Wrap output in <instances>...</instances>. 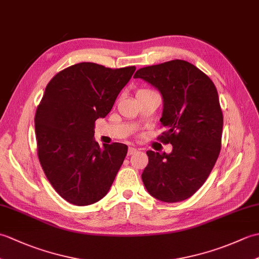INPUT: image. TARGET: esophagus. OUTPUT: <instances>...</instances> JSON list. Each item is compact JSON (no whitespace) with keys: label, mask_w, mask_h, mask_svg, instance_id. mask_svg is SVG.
<instances>
[{"label":"esophagus","mask_w":259,"mask_h":259,"mask_svg":"<svg viewBox=\"0 0 259 259\" xmlns=\"http://www.w3.org/2000/svg\"><path fill=\"white\" fill-rule=\"evenodd\" d=\"M136 152H137V149H136V148H134V147H129V149H128V156L134 155V153H136Z\"/></svg>","instance_id":"esophagus-1"}]
</instances>
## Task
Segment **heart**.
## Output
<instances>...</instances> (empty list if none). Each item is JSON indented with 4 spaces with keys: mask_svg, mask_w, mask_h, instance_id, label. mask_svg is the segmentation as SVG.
I'll use <instances>...</instances> for the list:
<instances>
[{
    "mask_svg": "<svg viewBox=\"0 0 259 259\" xmlns=\"http://www.w3.org/2000/svg\"><path fill=\"white\" fill-rule=\"evenodd\" d=\"M139 91H145V90H139Z\"/></svg>",
    "mask_w": 259,
    "mask_h": 259,
    "instance_id": "b5f03b06",
    "label": "heart"
}]
</instances>
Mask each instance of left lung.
<instances>
[{
	"mask_svg": "<svg viewBox=\"0 0 259 259\" xmlns=\"http://www.w3.org/2000/svg\"><path fill=\"white\" fill-rule=\"evenodd\" d=\"M134 78L153 85L163 99L160 136L172 151H147L149 162L141 175L148 192L164 202L191 197L207 180L222 147L223 112L209 76L184 60L141 68Z\"/></svg>",
	"mask_w": 259,
	"mask_h": 259,
	"instance_id": "1",
	"label": "left lung"
}]
</instances>
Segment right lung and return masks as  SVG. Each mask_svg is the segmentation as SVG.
<instances>
[{
	"label": "right lung",
	"instance_id": "right-lung-1",
	"mask_svg": "<svg viewBox=\"0 0 259 259\" xmlns=\"http://www.w3.org/2000/svg\"><path fill=\"white\" fill-rule=\"evenodd\" d=\"M135 70L81 62L60 71L46 88L34 118L38 160L53 188L72 205L102 199L124 160L125 145L100 147L93 136L96 120L111 111Z\"/></svg>",
	"mask_w": 259,
	"mask_h": 259
}]
</instances>
